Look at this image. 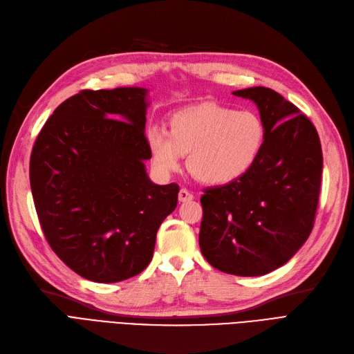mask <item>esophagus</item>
<instances>
[{
    "instance_id": "1",
    "label": "esophagus",
    "mask_w": 354,
    "mask_h": 354,
    "mask_svg": "<svg viewBox=\"0 0 354 354\" xmlns=\"http://www.w3.org/2000/svg\"><path fill=\"white\" fill-rule=\"evenodd\" d=\"M178 198H179V201H180V203H187V201L194 200V194H192V192H189V191H188V189H185V188H182V189L179 191Z\"/></svg>"
}]
</instances>
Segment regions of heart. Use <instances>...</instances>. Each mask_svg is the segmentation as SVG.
<instances>
[{
	"mask_svg": "<svg viewBox=\"0 0 354 354\" xmlns=\"http://www.w3.org/2000/svg\"><path fill=\"white\" fill-rule=\"evenodd\" d=\"M266 137L264 121L255 112L203 102L172 113L169 131L151 127L147 146L162 174L178 170L182 157L189 154L195 178L207 185H227L254 167Z\"/></svg>",
	"mask_w": 354,
	"mask_h": 354,
	"instance_id": "heart-1",
	"label": "heart"
}]
</instances>
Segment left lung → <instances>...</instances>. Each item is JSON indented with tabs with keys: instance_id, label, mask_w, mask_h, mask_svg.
<instances>
[{
	"instance_id": "obj_1",
	"label": "left lung",
	"mask_w": 354,
	"mask_h": 354,
	"mask_svg": "<svg viewBox=\"0 0 354 354\" xmlns=\"http://www.w3.org/2000/svg\"><path fill=\"white\" fill-rule=\"evenodd\" d=\"M251 99L267 137L254 167L227 185L204 189L200 248L214 268L254 277L286 264L312 232L322 150L317 128L268 87L233 91Z\"/></svg>"
}]
</instances>
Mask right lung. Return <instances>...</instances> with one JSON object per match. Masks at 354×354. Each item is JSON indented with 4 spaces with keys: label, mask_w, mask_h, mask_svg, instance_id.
<instances>
[{
    "label": "right lung",
    "mask_w": 354,
    "mask_h": 354,
    "mask_svg": "<svg viewBox=\"0 0 354 354\" xmlns=\"http://www.w3.org/2000/svg\"><path fill=\"white\" fill-rule=\"evenodd\" d=\"M147 90H82L39 133L30 188L39 223L62 263L96 283L134 277L178 204L176 184L156 185L144 160Z\"/></svg>",
    "instance_id": "add662e5"
}]
</instances>
